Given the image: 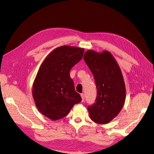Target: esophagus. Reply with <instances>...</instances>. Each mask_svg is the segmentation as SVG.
<instances>
[{
  "label": "esophagus",
  "instance_id": "34e87169",
  "mask_svg": "<svg viewBox=\"0 0 154 154\" xmlns=\"http://www.w3.org/2000/svg\"><path fill=\"white\" fill-rule=\"evenodd\" d=\"M81 97H82V101H83L85 100V94H81Z\"/></svg>",
  "mask_w": 154,
  "mask_h": 154
}]
</instances>
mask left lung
<instances>
[{"label": "left lung", "mask_w": 154, "mask_h": 154, "mask_svg": "<svg viewBox=\"0 0 154 154\" xmlns=\"http://www.w3.org/2000/svg\"><path fill=\"white\" fill-rule=\"evenodd\" d=\"M83 59L94 75L97 88L96 102L87 107L90 118L96 123L106 124L118 115L125 101L126 88L122 71L107 51L97 53L88 50Z\"/></svg>", "instance_id": "1"}]
</instances>
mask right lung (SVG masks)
<instances>
[{"label":"right lung","mask_w":154,"mask_h":154,"mask_svg":"<svg viewBox=\"0 0 154 154\" xmlns=\"http://www.w3.org/2000/svg\"><path fill=\"white\" fill-rule=\"evenodd\" d=\"M83 52V48L60 46L48 55L37 72L32 97L39 112L51 120L64 118L82 101L74 89L70 71L82 60Z\"/></svg>","instance_id":"obj_1"}]
</instances>
